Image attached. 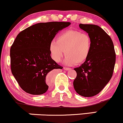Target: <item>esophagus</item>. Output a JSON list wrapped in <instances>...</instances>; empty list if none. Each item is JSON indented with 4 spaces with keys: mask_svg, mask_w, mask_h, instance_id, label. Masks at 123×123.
I'll use <instances>...</instances> for the list:
<instances>
[{
    "mask_svg": "<svg viewBox=\"0 0 123 123\" xmlns=\"http://www.w3.org/2000/svg\"><path fill=\"white\" fill-rule=\"evenodd\" d=\"M63 69L65 70H69L70 69V68H67V67H63Z\"/></svg>",
    "mask_w": 123,
    "mask_h": 123,
    "instance_id": "1",
    "label": "esophagus"
}]
</instances>
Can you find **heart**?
Returning a JSON list of instances; mask_svg holds the SVG:
<instances>
[{"instance_id":"b5f03b06","label":"heart","mask_w":123,"mask_h":123,"mask_svg":"<svg viewBox=\"0 0 123 123\" xmlns=\"http://www.w3.org/2000/svg\"><path fill=\"white\" fill-rule=\"evenodd\" d=\"M91 47L92 42L88 34L71 29L61 33L56 42L50 43L49 50L56 62H60L65 53V63L72 65L84 63L90 56Z\"/></svg>"}]
</instances>
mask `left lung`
Listing matches in <instances>:
<instances>
[{
    "instance_id": "left-lung-1",
    "label": "left lung",
    "mask_w": 123,
    "mask_h": 123,
    "mask_svg": "<svg viewBox=\"0 0 123 123\" xmlns=\"http://www.w3.org/2000/svg\"><path fill=\"white\" fill-rule=\"evenodd\" d=\"M79 27L88 33L92 42L91 53L87 60L74 69L77 76L73 81L77 94L85 97L96 95L112 77L116 53L111 37L98 25L80 24Z\"/></svg>"
}]
</instances>
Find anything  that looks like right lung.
I'll use <instances>...</instances> for the list:
<instances>
[{
    "label": "right lung",
    "mask_w": 123,
    "mask_h": 123,
    "mask_svg": "<svg viewBox=\"0 0 123 123\" xmlns=\"http://www.w3.org/2000/svg\"><path fill=\"white\" fill-rule=\"evenodd\" d=\"M70 25L69 22L38 23L19 32L10 48L12 74L24 91L41 95L47 91L46 76L62 69L51 58L50 43L56 34Z\"/></svg>",
    "instance_id": "1"
}]
</instances>
